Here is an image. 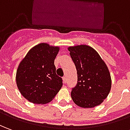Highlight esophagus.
Wrapping results in <instances>:
<instances>
[{"label":"esophagus","instance_id":"esophagus-1","mask_svg":"<svg viewBox=\"0 0 130 130\" xmlns=\"http://www.w3.org/2000/svg\"><path fill=\"white\" fill-rule=\"evenodd\" d=\"M63 83H67V76H66L63 77Z\"/></svg>","mask_w":130,"mask_h":130}]
</instances>
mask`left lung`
<instances>
[{"label": "left lung", "mask_w": 130, "mask_h": 130, "mask_svg": "<svg viewBox=\"0 0 130 130\" xmlns=\"http://www.w3.org/2000/svg\"><path fill=\"white\" fill-rule=\"evenodd\" d=\"M68 50L76 66L78 81L71 96L74 103L84 108L101 105L111 89V77L104 61L91 46L80 44Z\"/></svg>", "instance_id": "8db88e82"}]
</instances>
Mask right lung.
<instances>
[{
  "label": "right lung",
  "mask_w": 130,
  "mask_h": 130,
  "mask_svg": "<svg viewBox=\"0 0 130 130\" xmlns=\"http://www.w3.org/2000/svg\"><path fill=\"white\" fill-rule=\"evenodd\" d=\"M59 46L40 43L32 47L20 61L16 84L23 97L32 103L46 104L53 100L62 86L56 74L54 59Z\"/></svg>",
  "instance_id": "right-lung-1"
}]
</instances>
